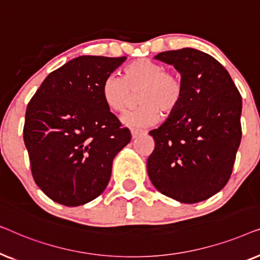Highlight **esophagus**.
<instances>
[{
    "label": "esophagus",
    "instance_id": "obj_1",
    "mask_svg": "<svg viewBox=\"0 0 260 260\" xmlns=\"http://www.w3.org/2000/svg\"><path fill=\"white\" fill-rule=\"evenodd\" d=\"M142 134H145V131L142 129H136V127H133V129H131V135H133V138H136L137 136H140V135H142Z\"/></svg>",
    "mask_w": 260,
    "mask_h": 260
}]
</instances>
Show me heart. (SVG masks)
<instances>
[{"label": "heart", "mask_w": 260, "mask_h": 260, "mask_svg": "<svg viewBox=\"0 0 260 260\" xmlns=\"http://www.w3.org/2000/svg\"><path fill=\"white\" fill-rule=\"evenodd\" d=\"M137 95L141 105L123 117L131 126H149L159 118V112L173 115L182 102L184 84L182 77L174 70H165L161 63L140 58L126 63L123 77L109 74L102 84L103 101L112 111L122 113Z\"/></svg>", "instance_id": "1"}]
</instances>
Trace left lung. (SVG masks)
I'll return each instance as SVG.
<instances>
[{
    "label": "left lung",
    "mask_w": 260,
    "mask_h": 260,
    "mask_svg": "<svg viewBox=\"0 0 260 260\" xmlns=\"http://www.w3.org/2000/svg\"><path fill=\"white\" fill-rule=\"evenodd\" d=\"M184 84L182 102L157 129L147 168L163 195L197 204L226 186L241 141V95L225 67L194 48L162 52Z\"/></svg>",
    "instance_id": "1"
}]
</instances>
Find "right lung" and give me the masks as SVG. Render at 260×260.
Instances as JSON below:
<instances>
[{
	"label": "right lung",
	"mask_w": 260,
	"mask_h": 260,
	"mask_svg": "<svg viewBox=\"0 0 260 260\" xmlns=\"http://www.w3.org/2000/svg\"><path fill=\"white\" fill-rule=\"evenodd\" d=\"M126 58L83 55L53 71L28 103L23 140L31 175L53 201L80 206L108 186L131 133L103 101L102 84Z\"/></svg>",
	"instance_id": "obj_1"
}]
</instances>
